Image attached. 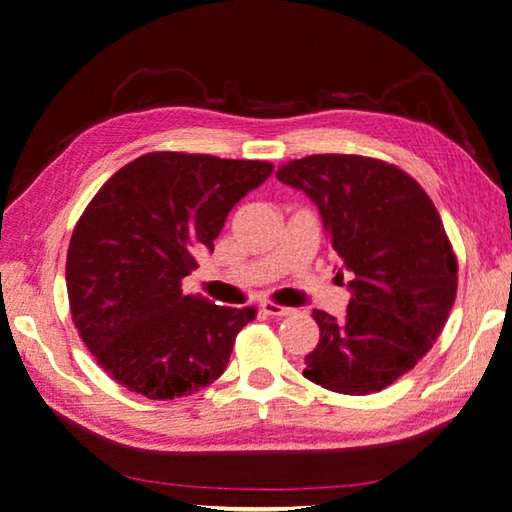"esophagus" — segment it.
Masks as SVG:
<instances>
[{
  "mask_svg": "<svg viewBox=\"0 0 512 512\" xmlns=\"http://www.w3.org/2000/svg\"><path fill=\"white\" fill-rule=\"evenodd\" d=\"M262 311H264V314H268V316H273V318H282V316H291L293 314L291 307H282V305H277V302H273V300H264L262 302Z\"/></svg>",
  "mask_w": 512,
  "mask_h": 512,
  "instance_id": "1",
  "label": "esophagus"
}]
</instances>
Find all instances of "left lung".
<instances>
[{"mask_svg":"<svg viewBox=\"0 0 512 512\" xmlns=\"http://www.w3.org/2000/svg\"><path fill=\"white\" fill-rule=\"evenodd\" d=\"M275 176L318 205L354 273L345 318L314 309L320 341L302 375L343 395L384 391L431 350L456 300L458 262L436 205L409 173L366 155H307Z\"/></svg>","mask_w":512,"mask_h":512,"instance_id":"8db88e82","label":"left lung"}]
</instances>
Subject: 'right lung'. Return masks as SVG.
I'll return each instance as SVG.
<instances>
[{
  "label": "right lung",
  "instance_id": "obj_1",
  "mask_svg": "<svg viewBox=\"0 0 512 512\" xmlns=\"http://www.w3.org/2000/svg\"><path fill=\"white\" fill-rule=\"evenodd\" d=\"M271 171L262 160L155 151L94 194L69 241L65 282L74 327L117 384L173 400L223 375L255 309L212 305L185 293L183 277Z\"/></svg>",
  "mask_w": 512,
  "mask_h": 512
}]
</instances>
